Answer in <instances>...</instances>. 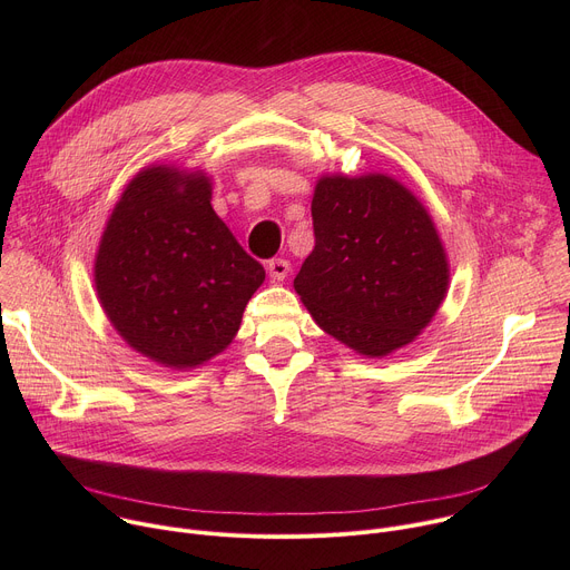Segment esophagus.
Wrapping results in <instances>:
<instances>
[{"label": "esophagus", "instance_id": "34e87169", "mask_svg": "<svg viewBox=\"0 0 570 570\" xmlns=\"http://www.w3.org/2000/svg\"><path fill=\"white\" fill-rule=\"evenodd\" d=\"M288 271H291V264L286 259H271L268 262V273H271L273 282H284Z\"/></svg>", "mask_w": 570, "mask_h": 570}]
</instances>
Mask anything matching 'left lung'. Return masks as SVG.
<instances>
[{
  "label": "left lung",
  "instance_id": "1",
  "mask_svg": "<svg viewBox=\"0 0 570 570\" xmlns=\"http://www.w3.org/2000/svg\"><path fill=\"white\" fill-rule=\"evenodd\" d=\"M311 216L315 248L293 286L317 327L365 358L411 345L451 282L426 205L387 174H324Z\"/></svg>",
  "mask_w": 570,
  "mask_h": 570
}]
</instances>
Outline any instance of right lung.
Segmentation results:
<instances>
[{"label":"right lung","instance_id":"1","mask_svg":"<svg viewBox=\"0 0 570 570\" xmlns=\"http://www.w3.org/2000/svg\"><path fill=\"white\" fill-rule=\"evenodd\" d=\"M212 207L203 169L150 165L121 191L95 257L99 304L124 343L169 370L227 350L264 284Z\"/></svg>","mask_w":570,"mask_h":570}]
</instances>
